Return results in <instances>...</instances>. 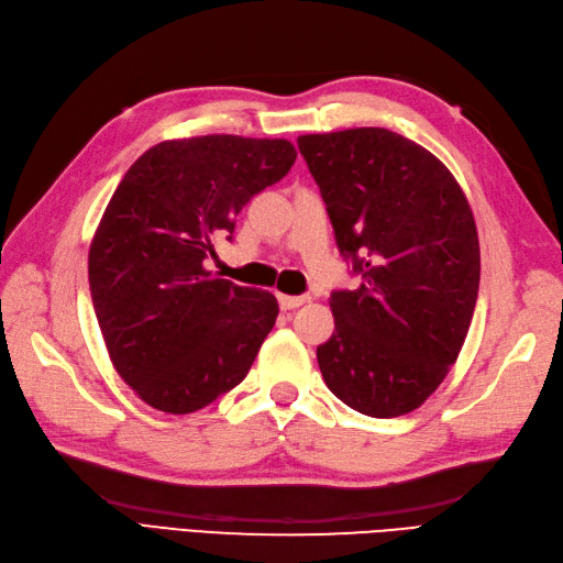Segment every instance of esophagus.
Masks as SVG:
<instances>
[{
	"mask_svg": "<svg viewBox=\"0 0 563 563\" xmlns=\"http://www.w3.org/2000/svg\"><path fill=\"white\" fill-rule=\"evenodd\" d=\"M278 302H280V309H297V307H302L305 302H309V297L307 295H300V297L278 295Z\"/></svg>",
	"mask_w": 563,
	"mask_h": 563,
	"instance_id": "34e87169",
	"label": "esophagus"
}]
</instances>
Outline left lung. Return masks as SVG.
Here are the masks:
<instances>
[{
  "label": "left lung",
  "instance_id": "1",
  "mask_svg": "<svg viewBox=\"0 0 563 563\" xmlns=\"http://www.w3.org/2000/svg\"><path fill=\"white\" fill-rule=\"evenodd\" d=\"M355 290H333V336L317 349L351 409H418L454 365L479 295V236L448 166L409 137L355 128L297 137Z\"/></svg>",
  "mask_w": 563,
  "mask_h": 563
}]
</instances>
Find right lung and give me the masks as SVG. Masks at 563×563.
I'll use <instances>...</instances> for the list:
<instances>
[{"mask_svg":"<svg viewBox=\"0 0 563 563\" xmlns=\"http://www.w3.org/2000/svg\"><path fill=\"white\" fill-rule=\"evenodd\" d=\"M295 159L288 140H172L142 154L115 188L89 251L91 302L118 375L154 409L194 413L254 365L278 302L214 278L206 258Z\"/></svg>","mask_w":563,"mask_h":563,"instance_id":"right-lung-1","label":"right lung"}]
</instances>
